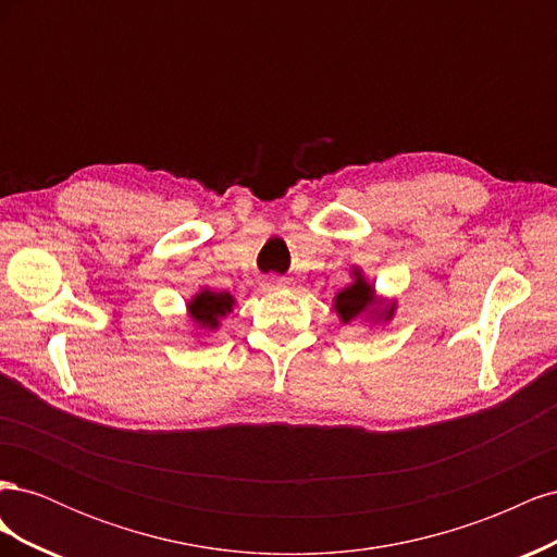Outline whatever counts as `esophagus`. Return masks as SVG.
Wrapping results in <instances>:
<instances>
[{"mask_svg":"<svg viewBox=\"0 0 557 557\" xmlns=\"http://www.w3.org/2000/svg\"><path fill=\"white\" fill-rule=\"evenodd\" d=\"M283 285H285V278H281V276H267V278L262 281V288L269 290V293H272V290H281Z\"/></svg>","mask_w":557,"mask_h":557,"instance_id":"34e87169","label":"esophagus"}]
</instances>
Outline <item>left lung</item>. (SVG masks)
I'll list each match as a JSON object with an SVG mask.
<instances>
[{
  "label": "left lung",
  "instance_id": "obj_1",
  "mask_svg": "<svg viewBox=\"0 0 557 557\" xmlns=\"http://www.w3.org/2000/svg\"><path fill=\"white\" fill-rule=\"evenodd\" d=\"M352 276H356V281H352L348 288L336 293L334 297V311L339 313L342 323L346 325L360 315H376L379 320H391L395 313V301L393 305L381 307V301L376 299L374 293V285L367 283L358 269L352 272Z\"/></svg>",
  "mask_w": 557,
  "mask_h": 557
}]
</instances>
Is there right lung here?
<instances>
[{"instance_id": "add662e5", "label": "right lung", "mask_w": 557, "mask_h": 557, "mask_svg": "<svg viewBox=\"0 0 557 557\" xmlns=\"http://www.w3.org/2000/svg\"><path fill=\"white\" fill-rule=\"evenodd\" d=\"M232 307H234V297L230 293H213L205 288L188 301V315L201 330L213 332L218 330L221 318H225L232 311Z\"/></svg>"}]
</instances>
